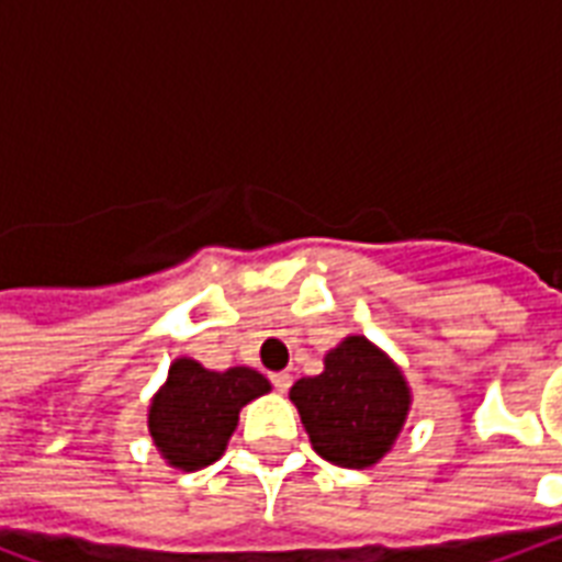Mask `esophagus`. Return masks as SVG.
<instances>
[{
	"mask_svg": "<svg viewBox=\"0 0 562 562\" xmlns=\"http://www.w3.org/2000/svg\"><path fill=\"white\" fill-rule=\"evenodd\" d=\"M271 384L280 393H285L291 387V373H285V370H282V373H271Z\"/></svg>",
	"mask_w": 562,
	"mask_h": 562,
	"instance_id": "34e87169",
	"label": "esophagus"
}]
</instances>
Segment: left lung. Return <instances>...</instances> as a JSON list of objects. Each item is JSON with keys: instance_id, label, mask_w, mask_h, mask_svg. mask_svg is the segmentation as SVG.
<instances>
[{"instance_id": "1", "label": "left lung", "mask_w": 562, "mask_h": 562, "mask_svg": "<svg viewBox=\"0 0 562 562\" xmlns=\"http://www.w3.org/2000/svg\"><path fill=\"white\" fill-rule=\"evenodd\" d=\"M321 375L300 379L291 402L315 452L338 467H373L400 435L408 414V384L382 350L350 335L324 361Z\"/></svg>"}]
</instances>
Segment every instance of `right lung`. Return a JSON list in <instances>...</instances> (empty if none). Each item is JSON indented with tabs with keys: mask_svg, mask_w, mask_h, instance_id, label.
I'll use <instances>...</instances> for the list:
<instances>
[{
	"mask_svg": "<svg viewBox=\"0 0 562 562\" xmlns=\"http://www.w3.org/2000/svg\"><path fill=\"white\" fill-rule=\"evenodd\" d=\"M268 391V379L250 368L215 373L192 359H178L151 402L148 428L154 443L178 470L210 467L227 449L241 405Z\"/></svg>",
	"mask_w": 562,
	"mask_h": 562,
	"instance_id": "add662e5",
	"label": "right lung"
}]
</instances>
